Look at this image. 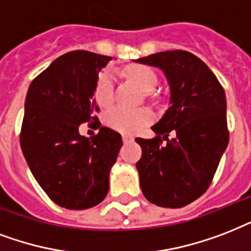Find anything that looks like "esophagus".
Wrapping results in <instances>:
<instances>
[{
  "label": "esophagus",
  "instance_id": "1",
  "mask_svg": "<svg viewBox=\"0 0 251 251\" xmlns=\"http://www.w3.org/2000/svg\"><path fill=\"white\" fill-rule=\"evenodd\" d=\"M133 141V137L129 135H123V143H131Z\"/></svg>",
  "mask_w": 251,
  "mask_h": 251
}]
</instances>
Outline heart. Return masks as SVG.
<instances>
[{"mask_svg": "<svg viewBox=\"0 0 251 251\" xmlns=\"http://www.w3.org/2000/svg\"><path fill=\"white\" fill-rule=\"evenodd\" d=\"M126 75L144 91H152L158 82L156 73L151 68L144 67V65L129 67L126 71ZM95 99H97V103L102 107H108L112 103L114 75L110 72H104L97 81ZM152 118V112L147 108L131 110V108L118 106V107L108 110L104 120L108 127H111L115 131H119L122 133H136L140 129H143L147 124L151 123Z\"/></svg>", "mask_w": 251, "mask_h": 251, "instance_id": "b5f03b06", "label": "heart"}]
</instances>
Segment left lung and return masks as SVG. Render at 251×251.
<instances>
[{
  "instance_id": "8db88e82",
  "label": "left lung",
  "mask_w": 251,
  "mask_h": 251,
  "mask_svg": "<svg viewBox=\"0 0 251 251\" xmlns=\"http://www.w3.org/2000/svg\"><path fill=\"white\" fill-rule=\"evenodd\" d=\"M136 61L162 69L170 85V107L152 127L157 136L136 139L143 151L136 164L140 186L153 204L180 208L208 190L226 149L225 91L212 71L187 51Z\"/></svg>"
}]
</instances>
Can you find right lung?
<instances>
[{"mask_svg": "<svg viewBox=\"0 0 251 251\" xmlns=\"http://www.w3.org/2000/svg\"><path fill=\"white\" fill-rule=\"evenodd\" d=\"M110 56L73 51L60 56L35 77L27 91L21 148L32 176L52 201L68 209L99 204L108 192L122 136L100 127L95 86ZM100 128L81 136L79 124Z\"/></svg>", "mask_w": 251, "mask_h": 251, "instance_id": "add662e5", "label": "right lung"}]
</instances>
